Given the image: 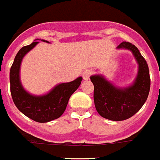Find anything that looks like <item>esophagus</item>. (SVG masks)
<instances>
[{"label":"esophagus","instance_id":"esophagus-1","mask_svg":"<svg viewBox=\"0 0 160 160\" xmlns=\"http://www.w3.org/2000/svg\"><path fill=\"white\" fill-rule=\"evenodd\" d=\"M92 72L91 71H85L84 72H83V74H82V78L84 79V80H88V79H89V77L91 76V74H92Z\"/></svg>","mask_w":160,"mask_h":160}]
</instances>
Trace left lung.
I'll return each mask as SVG.
<instances>
[{
    "mask_svg": "<svg viewBox=\"0 0 160 160\" xmlns=\"http://www.w3.org/2000/svg\"><path fill=\"white\" fill-rule=\"evenodd\" d=\"M117 49L132 51L138 64V72L132 84L118 88L107 81L102 75L90 77L94 86L93 100L96 110L105 119L124 121L134 116L146 102L150 90L148 66L138 48L129 42H122Z\"/></svg>",
    "mask_w": 160,
    "mask_h": 160,
    "instance_id": "left-lung-1",
    "label": "left lung"
}]
</instances>
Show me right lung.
<instances>
[{
  "label": "right lung",
  "mask_w": 160,
  "mask_h": 160,
  "mask_svg": "<svg viewBox=\"0 0 160 160\" xmlns=\"http://www.w3.org/2000/svg\"><path fill=\"white\" fill-rule=\"evenodd\" d=\"M35 40L20 49L15 56L10 70L11 94L17 108L23 115L37 122L44 123L59 118L64 113L71 95L78 88L82 78L79 77L70 82L56 85L44 95L37 96L28 93L20 81V66L25 55L39 43ZM42 41L49 43L44 39Z\"/></svg>",
  "instance_id": "obj_1"
}]
</instances>
